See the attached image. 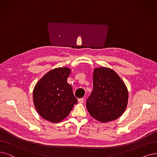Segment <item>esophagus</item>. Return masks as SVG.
Here are the masks:
<instances>
[{
	"instance_id": "esophagus-1",
	"label": "esophagus",
	"mask_w": 157,
	"mask_h": 157,
	"mask_svg": "<svg viewBox=\"0 0 157 157\" xmlns=\"http://www.w3.org/2000/svg\"><path fill=\"white\" fill-rule=\"evenodd\" d=\"M83 101H84V98H79V99H78V102H79V103H83Z\"/></svg>"
}]
</instances>
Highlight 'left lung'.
I'll return each instance as SVG.
<instances>
[{"label":"left lung","mask_w":157,"mask_h":157,"mask_svg":"<svg viewBox=\"0 0 157 157\" xmlns=\"http://www.w3.org/2000/svg\"><path fill=\"white\" fill-rule=\"evenodd\" d=\"M128 102V90L113 70L96 68L93 74V90L86 107L92 117L105 123L118 118Z\"/></svg>","instance_id":"left-lung-1"}]
</instances>
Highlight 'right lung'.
Instances as JSON below:
<instances>
[{
  "label": "right lung",
  "mask_w": 157,
  "mask_h": 157,
  "mask_svg": "<svg viewBox=\"0 0 157 157\" xmlns=\"http://www.w3.org/2000/svg\"><path fill=\"white\" fill-rule=\"evenodd\" d=\"M71 69L57 68L46 73L37 83L33 92L35 107L39 115L50 122H60L68 117L77 98L67 83Z\"/></svg>",
  "instance_id": "obj_1"
}]
</instances>
